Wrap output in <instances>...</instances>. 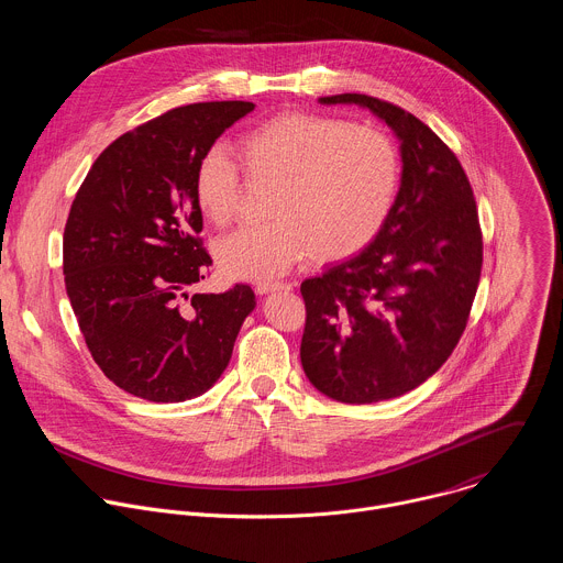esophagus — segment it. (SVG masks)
I'll return each instance as SVG.
<instances>
[{
    "mask_svg": "<svg viewBox=\"0 0 563 563\" xmlns=\"http://www.w3.org/2000/svg\"><path fill=\"white\" fill-rule=\"evenodd\" d=\"M291 285L289 283H258L256 285V291L261 296H267V294H274V291H289Z\"/></svg>",
    "mask_w": 563,
    "mask_h": 563,
    "instance_id": "1",
    "label": "esophagus"
}]
</instances>
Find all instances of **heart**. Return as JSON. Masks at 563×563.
Returning a JSON list of instances; mask_svg holds the SVG:
<instances>
[{
  "label": "heart",
  "instance_id": "heart-1",
  "mask_svg": "<svg viewBox=\"0 0 563 563\" xmlns=\"http://www.w3.org/2000/svg\"><path fill=\"white\" fill-rule=\"evenodd\" d=\"M235 157L250 185L274 187V220L238 229L213 247L220 272L235 280L278 278L307 254L320 263L356 256L385 224L398 189L391 140L330 115H278L240 137ZM194 196L211 224L233 220L243 180L227 151L202 155Z\"/></svg>",
  "mask_w": 563,
  "mask_h": 563
}]
</instances>
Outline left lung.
Here are the masks:
<instances>
[{
    "mask_svg": "<svg viewBox=\"0 0 563 563\" xmlns=\"http://www.w3.org/2000/svg\"><path fill=\"white\" fill-rule=\"evenodd\" d=\"M318 102L369 109L400 144L376 238L300 285L305 376L341 404H378L426 383L465 330L484 263L476 202L456 155L412 113L361 93Z\"/></svg>",
    "mask_w": 563,
    "mask_h": 563,
    "instance_id": "8db88e82",
    "label": "left lung"
}]
</instances>
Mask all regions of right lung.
Instances as JSON below:
<instances>
[{
	"label": "right lung",
	"instance_id": "add662e5",
	"mask_svg": "<svg viewBox=\"0 0 563 563\" xmlns=\"http://www.w3.org/2000/svg\"><path fill=\"white\" fill-rule=\"evenodd\" d=\"M252 102L178 107L93 163L64 229V285L87 347L120 389L180 404L229 365L256 307L250 285L189 294L211 265L194 196L200 159Z\"/></svg>",
	"mask_w": 563,
	"mask_h": 563
}]
</instances>
